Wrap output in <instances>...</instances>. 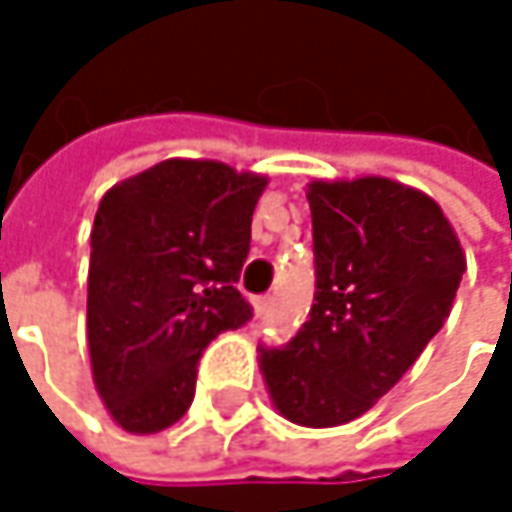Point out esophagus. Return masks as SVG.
Segmentation results:
<instances>
[{
	"instance_id": "34e87169",
	"label": "esophagus",
	"mask_w": 512,
	"mask_h": 512,
	"mask_svg": "<svg viewBox=\"0 0 512 512\" xmlns=\"http://www.w3.org/2000/svg\"><path fill=\"white\" fill-rule=\"evenodd\" d=\"M272 305H275V299H272V296H263V299H257V302H255V314H257V317H269Z\"/></svg>"
}]
</instances>
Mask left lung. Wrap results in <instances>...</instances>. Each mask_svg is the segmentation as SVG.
<instances>
[{
  "label": "left lung",
  "mask_w": 512,
  "mask_h": 512,
  "mask_svg": "<svg viewBox=\"0 0 512 512\" xmlns=\"http://www.w3.org/2000/svg\"><path fill=\"white\" fill-rule=\"evenodd\" d=\"M317 293L281 350H260L275 412L299 427L364 415L445 326L465 272L442 207L391 177L311 180Z\"/></svg>",
  "instance_id": "obj_1"
}]
</instances>
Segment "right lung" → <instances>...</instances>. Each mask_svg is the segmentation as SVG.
<instances>
[{
	"label": "right lung",
	"mask_w": 512,
	"mask_h": 512,
	"mask_svg": "<svg viewBox=\"0 0 512 512\" xmlns=\"http://www.w3.org/2000/svg\"><path fill=\"white\" fill-rule=\"evenodd\" d=\"M269 177L216 159H162L97 207L88 263L91 376L112 421L151 436L195 394L201 350L249 323L234 287Z\"/></svg>",
	"instance_id": "add662e5"
}]
</instances>
